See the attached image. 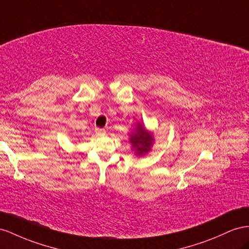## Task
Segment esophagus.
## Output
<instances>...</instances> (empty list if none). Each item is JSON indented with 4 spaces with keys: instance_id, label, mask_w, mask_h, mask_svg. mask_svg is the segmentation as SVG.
Listing matches in <instances>:
<instances>
[{
    "instance_id": "esophagus-1",
    "label": "esophagus",
    "mask_w": 249,
    "mask_h": 249,
    "mask_svg": "<svg viewBox=\"0 0 249 249\" xmlns=\"http://www.w3.org/2000/svg\"><path fill=\"white\" fill-rule=\"evenodd\" d=\"M95 132H96V134H105L106 130L105 129H96Z\"/></svg>"
}]
</instances>
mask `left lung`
<instances>
[{
  "mask_svg": "<svg viewBox=\"0 0 249 249\" xmlns=\"http://www.w3.org/2000/svg\"><path fill=\"white\" fill-rule=\"evenodd\" d=\"M129 135L132 151H134L136 156H143L151 152L154 141H155L154 133L147 130L142 123H137Z\"/></svg>",
  "mask_w": 249,
  "mask_h": 249,
  "instance_id": "obj_1",
  "label": "left lung"
}]
</instances>
